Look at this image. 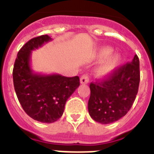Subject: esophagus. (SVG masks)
Masks as SVG:
<instances>
[{"label": "esophagus", "instance_id": "34e87169", "mask_svg": "<svg viewBox=\"0 0 154 154\" xmlns=\"http://www.w3.org/2000/svg\"><path fill=\"white\" fill-rule=\"evenodd\" d=\"M88 82H89V76H88V75L85 74V75H83L81 76L80 83H82V84L88 83Z\"/></svg>", "mask_w": 154, "mask_h": 154}]
</instances>
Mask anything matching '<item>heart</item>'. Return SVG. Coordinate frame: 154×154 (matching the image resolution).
<instances>
[{"mask_svg": "<svg viewBox=\"0 0 154 154\" xmlns=\"http://www.w3.org/2000/svg\"><path fill=\"white\" fill-rule=\"evenodd\" d=\"M113 49L111 46H103L97 51L96 58L103 60L96 71V75L100 78H106L111 75L119 67L121 63V56L119 54H112Z\"/></svg>", "mask_w": 154, "mask_h": 154, "instance_id": "1", "label": "heart"}]
</instances>
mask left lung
<instances>
[{"mask_svg": "<svg viewBox=\"0 0 154 154\" xmlns=\"http://www.w3.org/2000/svg\"><path fill=\"white\" fill-rule=\"evenodd\" d=\"M140 63L135 54L133 61L116 69L105 79L90 84L88 112L103 125L125 116L137 94L140 83Z\"/></svg>", "mask_w": 154, "mask_h": 154, "instance_id": "left-lung-1", "label": "left lung"}]
</instances>
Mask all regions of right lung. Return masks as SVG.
I'll use <instances>...</instances> for the list:
<instances>
[{"label":"right lung","mask_w":154,"mask_h":154,"mask_svg":"<svg viewBox=\"0 0 154 154\" xmlns=\"http://www.w3.org/2000/svg\"><path fill=\"white\" fill-rule=\"evenodd\" d=\"M51 40L46 34L27 42L18 51L13 71L14 89L24 111L34 120L48 124L62 116L67 99L79 86V76L42 75L32 70V51Z\"/></svg>","instance_id":"right-lung-1"}]
</instances>
